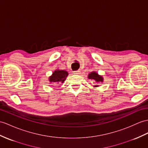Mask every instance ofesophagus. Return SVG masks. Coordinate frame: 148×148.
<instances>
[{"label": "esophagus", "instance_id": "34e87169", "mask_svg": "<svg viewBox=\"0 0 148 148\" xmlns=\"http://www.w3.org/2000/svg\"><path fill=\"white\" fill-rule=\"evenodd\" d=\"M80 70H77V71H73V73L74 74H76V75H80Z\"/></svg>", "mask_w": 148, "mask_h": 148}]
</instances>
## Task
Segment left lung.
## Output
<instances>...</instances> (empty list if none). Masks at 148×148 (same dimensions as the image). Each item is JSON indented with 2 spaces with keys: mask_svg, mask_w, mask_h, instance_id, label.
Segmentation results:
<instances>
[{
  "mask_svg": "<svg viewBox=\"0 0 148 148\" xmlns=\"http://www.w3.org/2000/svg\"><path fill=\"white\" fill-rule=\"evenodd\" d=\"M88 78L94 80L95 84H98V83L103 82V76L99 75V73H97V71H92L91 73H90L88 75ZM97 86H99V85L96 84L95 85L93 86V87H97Z\"/></svg>",
  "mask_w": 148,
  "mask_h": 148,
  "instance_id": "8db88e82",
  "label": "left lung"
}]
</instances>
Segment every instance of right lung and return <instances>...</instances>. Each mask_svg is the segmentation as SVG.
I'll return each instance as SVG.
<instances>
[{
    "label": "right lung",
    "instance_id": "obj_1",
    "mask_svg": "<svg viewBox=\"0 0 148 148\" xmlns=\"http://www.w3.org/2000/svg\"><path fill=\"white\" fill-rule=\"evenodd\" d=\"M68 75V71L66 70H59L58 68L53 72L52 75L48 78V80L50 84H62L66 80Z\"/></svg>",
    "mask_w": 148,
    "mask_h": 148
}]
</instances>
